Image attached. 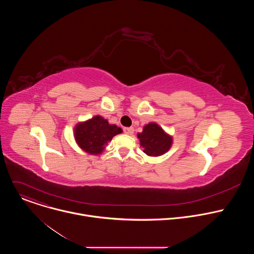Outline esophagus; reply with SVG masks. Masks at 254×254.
Masks as SVG:
<instances>
[{
  "label": "esophagus",
  "instance_id": "obj_1",
  "mask_svg": "<svg viewBox=\"0 0 254 254\" xmlns=\"http://www.w3.org/2000/svg\"><path fill=\"white\" fill-rule=\"evenodd\" d=\"M124 131H125V133H127L128 135H131L133 133V127H125Z\"/></svg>",
  "mask_w": 254,
  "mask_h": 254
}]
</instances>
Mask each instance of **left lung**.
Listing matches in <instances>:
<instances>
[{
	"label": "left lung",
	"mask_w": 254,
	"mask_h": 254,
	"mask_svg": "<svg viewBox=\"0 0 254 254\" xmlns=\"http://www.w3.org/2000/svg\"><path fill=\"white\" fill-rule=\"evenodd\" d=\"M139 146L143 153L149 157H160L165 155L173 146V135L168 133L157 123L152 122L143 126L142 131L137 132Z\"/></svg>",
	"instance_id": "left-lung-1"
}]
</instances>
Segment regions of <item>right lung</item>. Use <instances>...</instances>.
<instances>
[{"instance_id":"add662e5","label":"right lung","mask_w":254,"mask_h":254,"mask_svg":"<svg viewBox=\"0 0 254 254\" xmlns=\"http://www.w3.org/2000/svg\"><path fill=\"white\" fill-rule=\"evenodd\" d=\"M73 131L77 146L83 152L98 156L105 150L107 142H110L115 135L122 133L123 129L116 125L110 124L101 116H94L89 120L76 124Z\"/></svg>"}]
</instances>
